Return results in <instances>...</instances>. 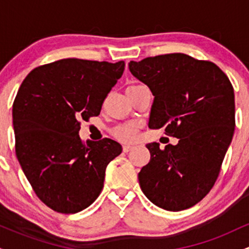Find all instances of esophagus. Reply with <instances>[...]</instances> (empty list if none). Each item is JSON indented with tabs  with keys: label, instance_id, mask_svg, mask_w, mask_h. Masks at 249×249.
<instances>
[{
	"label": "esophagus",
	"instance_id": "obj_1",
	"mask_svg": "<svg viewBox=\"0 0 249 249\" xmlns=\"http://www.w3.org/2000/svg\"><path fill=\"white\" fill-rule=\"evenodd\" d=\"M133 147V145H124V146H123V151H124V152H130Z\"/></svg>",
	"mask_w": 249,
	"mask_h": 249
}]
</instances>
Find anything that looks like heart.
Masks as SVG:
<instances>
[{
	"label": "heart",
	"instance_id": "heart-1",
	"mask_svg": "<svg viewBox=\"0 0 249 249\" xmlns=\"http://www.w3.org/2000/svg\"><path fill=\"white\" fill-rule=\"evenodd\" d=\"M137 128H138V125L136 123H127L116 128L115 136L123 142H130L136 137Z\"/></svg>",
	"mask_w": 249,
	"mask_h": 249
}]
</instances>
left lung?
<instances>
[{"label": "left lung", "mask_w": 249, "mask_h": 249, "mask_svg": "<svg viewBox=\"0 0 249 249\" xmlns=\"http://www.w3.org/2000/svg\"><path fill=\"white\" fill-rule=\"evenodd\" d=\"M128 69L154 96L148 127H165L178 144L146 145L150 162L139 185L156 206L172 212L194 206L213 187L235 127L234 90L218 65L185 53L131 61Z\"/></svg>", "instance_id": "left-lung-1"}]
</instances>
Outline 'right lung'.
<instances>
[{
  "mask_svg": "<svg viewBox=\"0 0 249 249\" xmlns=\"http://www.w3.org/2000/svg\"><path fill=\"white\" fill-rule=\"evenodd\" d=\"M117 63L67 58L25 77L13 105L15 151L36 196L53 211L90 206L104 186L105 170L122 153L112 139L83 144L79 121L98 116L124 72Z\"/></svg>",
  "mask_w": 249,
  "mask_h": 249,
  "instance_id": "add662e5",
  "label": "right lung"
}]
</instances>
